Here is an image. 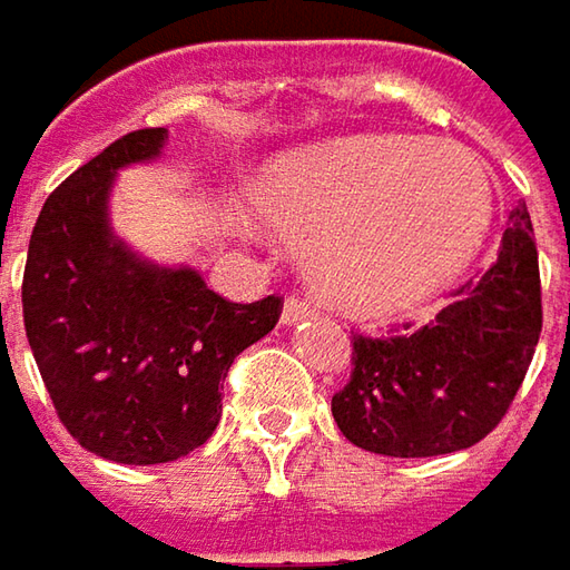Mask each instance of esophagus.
<instances>
[{
  "instance_id": "obj_1",
  "label": "esophagus",
  "mask_w": 570,
  "mask_h": 570,
  "mask_svg": "<svg viewBox=\"0 0 570 570\" xmlns=\"http://www.w3.org/2000/svg\"><path fill=\"white\" fill-rule=\"evenodd\" d=\"M314 317V307L304 301V297H288L285 304H282V323L285 326H292V323H301V320H311Z\"/></svg>"
}]
</instances>
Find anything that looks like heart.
<instances>
[{"label":"heart","mask_w":570,"mask_h":570,"mask_svg":"<svg viewBox=\"0 0 570 570\" xmlns=\"http://www.w3.org/2000/svg\"><path fill=\"white\" fill-rule=\"evenodd\" d=\"M250 206L285 237H307V273L333 307L400 314L470 266L492 189L470 155L364 132L297 148L263 167Z\"/></svg>","instance_id":"heart-1"}]
</instances>
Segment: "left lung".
Returning a JSON list of instances; mask_svg holds the SVG:
<instances>
[{
  "mask_svg": "<svg viewBox=\"0 0 570 570\" xmlns=\"http://www.w3.org/2000/svg\"><path fill=\"white\" fill-rule=\"evenodd\" d=\"M438 317L393 336L352 340V377L333 419L355 448L438 456L479 444L514 403L542 333L539 253L527 206L511 212L501 250Z\"/></svg>",
  "mask_w": 570,
  "mask_h": 570,
  "instance_id": "8db88e82",
  "label": "left lung"
}]
</instances>
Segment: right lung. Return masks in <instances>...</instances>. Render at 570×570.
<instances>
[{
	"label": "right lung",
	"mask_w": 570,
	"mask_h": 570,
	"mask_svg": "<svg viewBox=\"0 0 570 570\" xmlns=\"http://www.w3.org/2000/svg\"><path fill=\"white\" fill-rule=\"evenodd\" d=\"M165 142L161 126L136 129L69 174L37 215L21 285L59 422L85 450L129 466L206 444L228 367L282 314V297L225 301L196 269L148 263L114 234L117 170L155 161Z\"/></svg>",
	"instance_id": "1"
}]
</instances>
